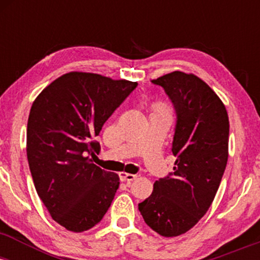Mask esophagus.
I'll use <instances>...</instances> for the list:
<instances>
[{"mask_svg": "<svg viewBox=\"0 0 260 260\" xmlns=\"http://www.w3.org/2000/svg\"><path fill=\"white\" fill-rule=\"evenodd\" d=\"M137 178V175L132 174H126V172H121L120 174V180L122 182H132Z\"/></svg>", "mask_w": 260, "mask_h": 260, "instance_id": "obj_1", "label": "esophagus"}]
</instances>
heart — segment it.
<instances>
[{"label": "heart", "instance_id": "b5f03b06", "mask_svg": "<svg viewBox=\"0 0 260 260\" xmlns=\"http://www.w3.org/2000/svg\"><path fill=\"white\" fill-rule=\"evenodd\" d=\"M155 109H156L157 111H166V107L161 105V104H156V105H155Z\"/></svg>", "mask_w": 260, "mask_h": 260}]
</instances>
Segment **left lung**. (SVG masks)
<instances>
[{"label":"left lung","mask_w":260,"mask_h":260,"mask_svg":"<svg viewBox=\"0 0 260 260\" xmlns=\"http://www.w3.org/2000/svg\"><path fill=\"white\" fill-rule=\"evenodd\" d=\"M162 86L176 112L174 172L155 181L138 209L147 225L164 237L190 230L214 201L229 157L225 105L194 74L176 72L151 80Z\"/></svg>","instance_id":"1"}]
</instances>
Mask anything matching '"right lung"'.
<instances>
[{"instance_id":"add662e5","label":"right lung","mask_w":260,"mask_h":260,"mask_svg":"<svg viewBox=\"0 0 260 260\" xmlns=\"http://www.w3.org/2000/svg\"><path fill=\"white\" fill-rule=\"evenodd\" d=\"M138 83L71 72L44 89L32 103L26 127V156L39 197L56 222L83 232L103 219L120 177L91 157L104 123Z\"/></svg>"}]
</instances>
